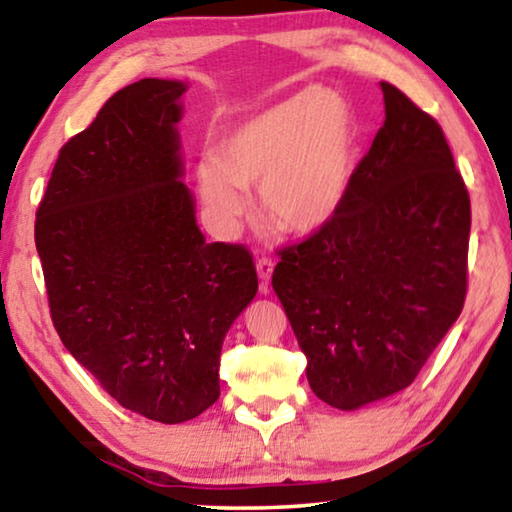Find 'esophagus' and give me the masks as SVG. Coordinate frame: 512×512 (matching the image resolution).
Segmentation results:
<instances>
[{"label":"esophagus","instance_id":"34e87169","mask_svg":"<svg viewBox=\"0 0 512 512\" xmlns=\"http://www.w3.org/2000/svg\"><path fill=\"white\" fill-rule=\"evenodd\" d=\"M273 259L271 257H259L257 259V275L259 280H262V291L266 293L268 289V282H271V275H273Z\"/></svg>","mask_w":512,"mask_h":512}]
</instances>
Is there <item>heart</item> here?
<instances>
[{
	"instance_id": "heart-1",
	"label": "heart",
	"mask_w": 512,
	"mask_h": 512,
	"mask_svg": "<svg viewBox=\"0 0 512 512\" xmlns=\"http://www.w3.org/2000/svg\"><path fill=\"white\" fill-rule=\"evenodd\" d=\"M352 176V119L327 90L296 94L235 128L198 167L210 210L230 223L244 212L241 189L259 187L271 228L307 235L339 212Z\"/></svg>"
}]
</instances>
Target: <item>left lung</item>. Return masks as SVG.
<instances>
[{"instance_id": "8db88e82", "label": "left lung", "mask_w": 512, "mask_h": 512, "mask_svg": "<svg viewBox=\"0 0 512 512\" xmlns=\"http://www.w3.org/2000/svg\"><path fill=\"white\" fill-rule=\"evenodd\" d=\"M381 92L384 126L339 212L273 271L311 391L341 411L411 386L467 293L472 210L452 149L402 90Z\"/></svg>"}]
</instances>
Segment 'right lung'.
Masks as SVG:
<instances>
[{
    "mask_svg": "<svg viewBox=\"0 0 512 512\" xmlns=\"http://www.w3.org/2000/svg\"><path fill=\"white\" fill-rule=\"evenodd\" d=\"M185 83L142 79L58 153L36 212L54 327L103 391L178 424L219 400L221 345L257 293L241 244H207L180 183Z\"/></svg>",
    "mask_w": 512,
    "mask_h": 512,
    "instance_id": "1",
    "label": "right lung"
}]
</instances>
